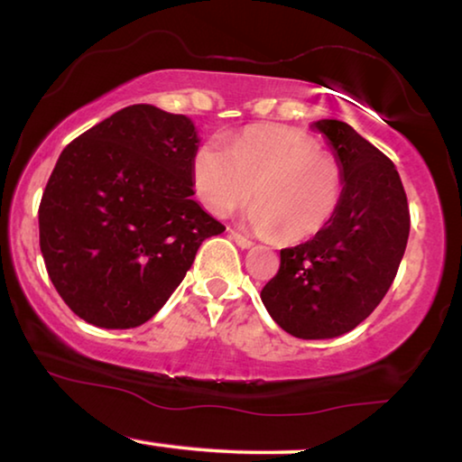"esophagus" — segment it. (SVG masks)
Wrapping results in <instances>:
<instances>
[{"label": "esophagus", "instance_id": "1", "mask_svg": "<svg viewBox=\"0 0 462 462\" xmlns=\"http://www.w3.org/2000/svg\"><path fill=\"white\" fill-rule=\"evenodd\" d=\"M230 238L236 242V245L240 246V248H253L254 246V242L253 240H248L246 236H242L240 232H236V230H230Z\"/></svg>", "mask_w": 462, "mask_h": 462}]
</instances>
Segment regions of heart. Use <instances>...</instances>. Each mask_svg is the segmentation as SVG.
<instances>
[{
  "mask_svg": "<svg viewBox=\"0 0 462 462\" xmlns=\"http://www.w3.org/2000/svg\"><path fill=\"white\" fill-rule=\"evenodd\" d=\"M191 183L209 212L228 216L250 198L248 224L263 236L303 242L321 232L337 212L343 173L333 155L284 125H258L226 151L208 141L191 162Z\"/></svg>",
  "mask_w": 462,
  "mask_h": 462,
  "instance_id": "heart-1",
  "label": "heart"
}]
</instances>
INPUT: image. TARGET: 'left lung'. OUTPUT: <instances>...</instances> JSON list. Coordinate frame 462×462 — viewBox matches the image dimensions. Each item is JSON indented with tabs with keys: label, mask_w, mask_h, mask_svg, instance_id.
Listing matches in <instances>:
<instances>
[{
	"label": "left lung",
	"mask_w": 462,
	"mask_h": 462,
	"mask_svg": "<svg viewBox=\"0 0 462 462\" xmlns=\"http://www.w3.org/2000/svg\"><path fill=\"white\" fill-rule=\"evenodd\" d=\"M341 165L337 212L303 245L281 250L260 291L266 311L299 339H331L370 317L396 279L410 234L404 186L380 149L347 123H313Z\"/></svg>",
	"instance_id": "1"
}]
</instances>
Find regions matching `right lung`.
I'll use <instances>...</instances> for the list:
<instances>
[{"mask_svg":"<svg viewBox=\"0 0 462 462\" xmlns=\"http://www.w3.org/2000/svg\"><path fill=\"white\" fill-rule=\"evenodd\" d=\"M186 115L131 105L66 145L38 209L58 295L87 323L131 329L162 309L202 242L226 228L194 196Z\"/></svg>","mask_w":462,"mask_h":462,"instance_id":"right-lung-1","label":"right lung"}]
</instances>
